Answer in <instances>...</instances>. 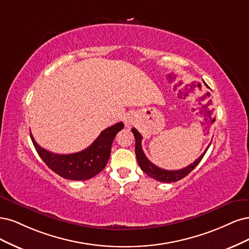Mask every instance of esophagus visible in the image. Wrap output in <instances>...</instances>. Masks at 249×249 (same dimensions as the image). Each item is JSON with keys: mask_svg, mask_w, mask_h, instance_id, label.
<instances>
[{"mask_svg": "<svg viewBox=\"0 0 249 249\" xmlns=\"http://www.w3.org/2000/svg\"><path fill=\"white\" fill-rule=\"evenodd\" d=\"M133 124V121H132V118L131 117H126V119H125V126H127V127H129V126H131Z\"/></svg>", "mask_w": 249, "mask_h": 249, "instance_id": "34e87169", "label": "esophagus"}]
</instances>
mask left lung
I'll return each instance as SVG.
<instances>
[{
    "label": "left lung",
    "instance_id": "left-lung-1",
    "mask_svg": "<svg viewBox=\"0 0 249 249\" xmlns=\"http://www.w3.org/2000/svg\"><path fill=\"white\" fill-rule=\"evenodd\" d=\"M206 85V84H205ZM134 138H135V155H136V159H138V162L140 167L142 168V171L143 173H146L149 177L153 178L157 181L160 182H164V183H171V182H177L181 179H183L186 176L194 170V168L200 162V160L203 159V157L205 156L207 150L209 149L211 142L209 143V146L207 147V149L205 150L204 153L200 155L196 161L192 162L191 164H189L188 166L182 168V170H178V171H167V170H163V168H160L158 166H156L155 164L152 163L150 160L146 157L145 153H143L142 148V134L135 129V128H132L131 129Z\"/></svg>",
    "mask_w": 249,
    "mask_h": 249
}]
</instances>
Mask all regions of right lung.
I'll return each instance as SVG.
<instances>
[{
    "label": "right lung",
    "instance_id": "right-lung-1",
    "mask_svg": "<svg viewBox=\"0 0 249 249\" xmlns=\"http://www.w3.org/2000/svg\"><path fill=\"white\" fill-rule=\"evenodd\" d=\"M124 124L117 123L104 129L90 147L72 154H55L40 147L30 132L33 145L45 164L64 179L86 181L93 178L106 167L116 134Z\"/></svg>",
    "mask_w": 249,
    "mask_h": 249
}]
</instances>
